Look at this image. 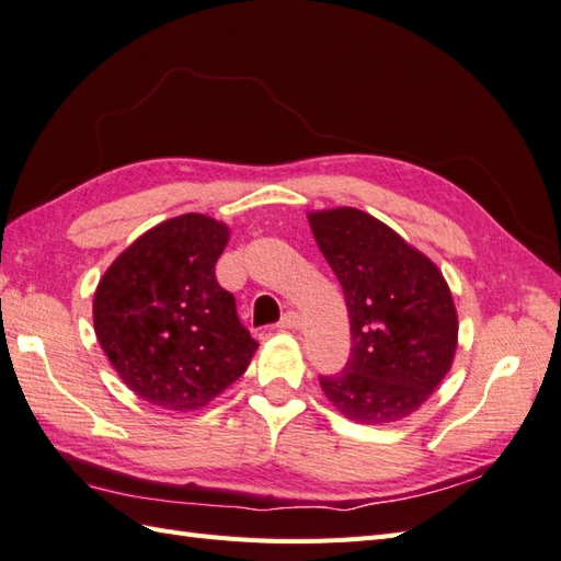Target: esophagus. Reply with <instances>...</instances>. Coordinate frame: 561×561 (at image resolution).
<instances>
[{"mask_svg": "<svg viewBox=\"0 0 561 561\" xmlns=\"http://www.w3.org/2000/svg\"><path fill=\"white\" fill-rule=\"evenodd\" d=\"M277 327H279V329H284V332H294V329H298V327H300L298 312H296V310L284 312V318L279 320V324H277Z\"/></svg>", "mask_w": 561, "mask_h": 561, "instance_id": "esophagus-1", "label": "esophagus"}]
</instances>
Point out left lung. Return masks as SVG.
I'll list each match as a JSON object with an SVG mask.
<instances>
[{"label": "left lung", "instance_id": "1", "mask_svg": "<svg viewBox=\"0 0 561 561\" xmlns=\"http://www.w3.org/2000/svg\"><path fill=\"white\" fill-rule=\"evenodd\" d=\"M314 241L341 282L353 348L343 371L320 377L341 414L391 424L422 408L450 371L457 310L443 272L357 208L308 215Z\"/></svg>", "mask_w": 561, "mask_h": 561}]
</instances>
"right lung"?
I'll use <instances>...</instances> for the list:
<instances>
[{
    "mask_svg": "<svg viewBox=\"0 0 561 561\" xmlns=\"http://www.w3.org/2000/svg\"><path fill=\"white\" fill-rule=\"evenodd\" d=\"M229 227L186 213L151 227L104 272L94 332L127 389L165 410H198L247 371L257 341L215 279Z\"/></svg>",
    "mask_w": 561,
    "mask_h": 561,
    "instance_id": "add662e5",
    "label": "right lung"
}]
</instances>
